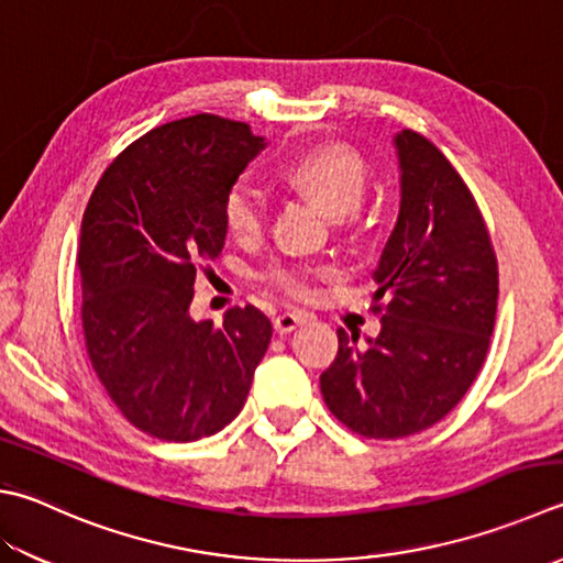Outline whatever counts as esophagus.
Wrapping results in <instances>:
<instances>
[{
	"label": "esophagus",
	"mask_w": 563,
	"mask_h": 563,
	"mask_svg": "<svg viewBox=\"0 0 563 563\" xmlns=\"http://www.w3.org/2000/svg\"><path fill=\"white\" fill-rule=\"evenodd\" d=\"M301 323H303L301 316H296V313H279L277 318H274V331H277L279 335H286V333L296 331V328H299Z\"/></svg>",
	"instance_id": "obj_1"
}]
</instances>
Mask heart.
<instances>
[{"label":"heart","mask_w":563,"mask_h":563,"mask_svg":"<svg viewBox=\"0 0 563 563\" xmlns=\"http://www.w3.org/2000/svg\"><path fill=\"white\" fill-rule=\"evenodd\" d=\"M284 178L291 186L303 190L306 196L313 198L333 218L355 213L367 190L365 162L357 152L343 144L316 146V150L291 158L284 168ZM264 213H267V206H264L262 190L250 178H238L228 188L225 203H222V216H225V225L232 235H260L264 228ZM272 282L291 296L309 294V274L299 269H272Z\"/></svg>","instance_id":"b5f03b06"}]
</instances>
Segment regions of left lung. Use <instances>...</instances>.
Masks as SVG:
<instances>
[{"label":"left lung","mask_w":563,"mask_h":563,"mask_svg":"<svg viewBox=\"0 0 563 563\" xmlns=\"http://www.w3.org/2000/svg\"><path fill=\"white\" fill-rule=\"evenodd\" d=\"M399 216L373 279L379 335L338 331L321 375L328 409L367 439L433 427L478 377L497 311V260L483 216L427 136L395 134Z\"/></svg>","instance_id":"left-lung-1"}]
</instances>
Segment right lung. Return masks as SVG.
<instances>
[{"mask_svg": "<svg viewBox=\"0 0 563 563\" xmlns=\"http://www.w3.org/2000/svg\"><path fill=\"white\" fill-rule=\"evenodd\" d=\"M262 150L245 122H168L114 158L85 208V347L117 409L150 437L186 443L225 429L269 347L272 323L254 306L222 325L190 316L198 264L225 245L228 188Z\"/></svg>", "mask_w": 563, "mask_h": 563, "instance_id": "obj_1", "label": "right lung"}]
</instances>
